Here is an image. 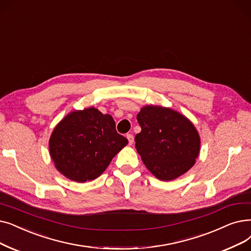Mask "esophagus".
<instances>
[{
	"label": "esophagus",
	"mask_w": 251,
	"mask_h": 251,
	"mask_svg": "<svg viewBox=\"0 0 251 251\" xmlns=\"http://www.w3.org/2000/svg\"><path fill=\"white\" fill-rule=\"evenodd\" d=\"M126 137H127V139H128V143H129V145H132V144H133V141H134V137H133V135H132V134H130V133H128V134L126 135Z\"/></svg>",
	"instance_id": "obj_1"
}]
</instances>
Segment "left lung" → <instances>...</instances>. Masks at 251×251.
<instances>
[{"mask_svg": "<svg viewBox=\"0 0 251 251\" xmlns=\"http://www.w3.org/2000/svg\"><path fill=\"white\" fill-rule=\"evenodd\" d=\"M136 118L141 131L135 135V149L157 178L176 179L193 167L200 136L189 119L159 105L144 106Z\"/></svg>", "mask_w": 251, "mask_h": 251, "instance_id": "8db88e82", "label": "left lung"}]
</instances>
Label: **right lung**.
Returning a JSON list of instances; mask_svg holds the SVG:
<instances>
[{
  "label": "right lung",
  "mask_w": 251,
  "mask_h": 251,
  "mask_svg": "<svg viewBox=\"0 0 251 251\" xmlns=\"http://www.w3.org/2000/svg\"><path fill=\"white\" fill-rule=\"evenodd\" d=\"M128 140L119 134L111 115L95 107L74 111L54 128L50 156L65 177L85 182L99 177Z\"/></svg>",
  "instance_id": "add662e5"
}]
</instances>
